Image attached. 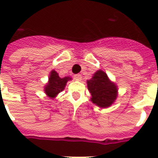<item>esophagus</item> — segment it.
Here are the masks:
<instances>
[{
  "label": "esophagus",
  "mask_w": 158,
  "mask_h": 158,
  "mask_svg": "<svg viewBox=\"0 0 158 158\" xmlns=\"http://www.w3.org/2000/svg\"><path fill=\"white\" fill-rule=\"evenodd\" d=\"M74 77H75V79H76V80H78V81H80L81 79H82V76H81L80 74H76V75H75Z\"/></svg>",
  "instance_id": "obj_1"
}]
</instances>
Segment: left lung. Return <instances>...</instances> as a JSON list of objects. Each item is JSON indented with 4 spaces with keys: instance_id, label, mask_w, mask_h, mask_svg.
Listing matches in <instances>:
<instances>
[{
    "instance_id": "obj_1",
    "label": "left lung",
    "mask_w": 158,
    "mask_h": 158,
    "mask_svg": "<svg viewBox=\"0 0 158 158\" xmlns=\"http://www.w3.org/2000/svg\"><path fill=\"white\" fill-rule=\"evenodd\" d=\"M87 86L92 97L91 101L101 107L110 106L117 97V86L101 70L97 71L92 79L87 81Z\"/></svg>"
}]
</instances>
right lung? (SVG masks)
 Returning a JSON list of instances; mask_svg holds the SVG:
<instances>
[{
	"label": "right lung",
	"instance_id": "obj_1",
	"mask_svg": "<svg viewBox=\"0 0 158 158\" xmlns=\"http://www.w3.org/2000/svg\"><path fill=\"white\" fill-rule=\"evenodd\" d=\"M69 79H71V78L59 77L57 72L53 70L50 75L49 82L45 86V93L49 97L54 98L58 93L61 92L64 89V86Z\"/></svg>",
	"mask_w": 158,
	"mask_h": 158
}]
</instances>
